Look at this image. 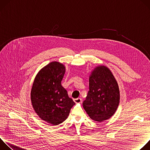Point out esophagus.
<instances>
[{"mask_svg":"<svg viewBox=\"0 0 150 150\" xmlns=\"http://www.w3.org/2000/svg\"><path fill=\"white\" fill-rule=\"evenodd\" d=\"M74 101L76 103H82V99L81 98H75V99H74Z\"/></svg>","mask_w":150,"mask_h":150,"instance_id":"34e87169","label":"esophagus"}]
</instances>
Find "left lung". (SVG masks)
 <instances>
[{"mask_svg":"<svg viewBox=\"0 0 150 150\" xmlns=\"http://www.w3.org/2000/svg\"><path fill=\"white\" fill-rule=\"evenodd\" d=\"M117 83L110 71L104 66L96 68L89 79V91L83 107L90 118L103 122L111 117L119 104Z\"/></svg>","mask_w":150,"mask_h":150,"instance_id":"1","label":"left lung"}]
</instances>
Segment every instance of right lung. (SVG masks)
<instances>
[{
	"instance_id": "obj_1",
	"label": "right lung",
	"mask_w": 150,
	"mask_h": 150,
	"mask_svg": "<svg viewBox=\"0 0 150 150\" xmlns=\"http://www.w3.org/2000/svg\"><path fill=\"white\" fill-rule=\"evenodd\" d=\"M65 72L62 64L50 63L38 73L31 90V99L35 112L42 120L53 125L65 121L75 104L61 84Z\"/></svg>"
}]
</instances>
